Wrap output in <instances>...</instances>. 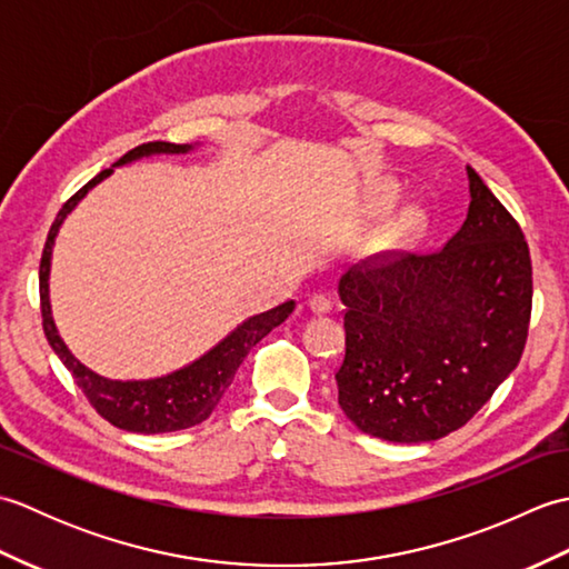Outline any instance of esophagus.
<instances>
[{
    "label": "esophagus",
    "instance_id": "1",
    "mask_svg": "<svg viewBox=\"0 0 569 569\" xmlns=\"http://www.w3.org/2000/svg\"><path fill=\"white\" fill-rule=\"evenodd\" d=\"M312 312H330L332 310V296L330 293H316L310 298Z\"/></svg>",
    "mask_w": 569,
    "mask_h": 569
}]
</instances>
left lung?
<instances>
[{"mask_svg": "<svg viewBox=\"0 0 569 569\" xmlns=\"http://www.w3.org/2000/svg\"><path fill=\"white\" fill-rule=\"evenodd\" d=\"M467 176V220L442 249L391 251L352 266L340 281L337 401L373 438H445L521 361L533 308L528 241L475 168Z\"/></svg>", "mask_w": 569, "mask_h": 569, "instance_id": "1", "label": "left lung"}]
</instances>
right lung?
<instances>
[{
    "mask_svg": "<svg viewBox=\"0 0 569 569\" xmlns=\"http://www.w3.org/2000/svg\"><path fill=\"white\" fill-rule=\"evenodd\" d=\"M186 151H190L188 143L149 141L127 151L114 166H122L151 153H186ZM110 173L112 168H104V171L94 176L88 186H82L76 196L60 208L56 222L51 224V232H48L43 257H41V269H39L41 318H43L46 340L53 347V352L60 357V361L68 367L70 377L76 379V383L80 386V391L84 393V398H88L90 406L98 410L107 422H112L114 428L141 432V435L186 430L210 418L217 403H220V398L229 389V383H232L239 365L249 355V349L291 316L296 303L293 300H288L283 306L249 318L247 322H241L232 335H227L220 345L212 347L208 355L200 357L198 361H192V365H188L186 369H178L161 379L112 381L90 371L88 367H82L80 361L70 355V349L63 345V340H60V335L53 325L51 303H48V271H51L53 239L58 234V227L63 224L66 214L84 198V192H88L92 186H98L100 180Z\"/></svg>",
    "mask_w": 569,
    "mask_h": 569,
    "instance_id": "add662e5",
    "label": "right lung"
}]
</instances>
